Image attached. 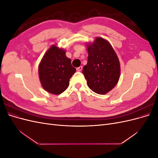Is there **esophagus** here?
<instances>
[{"label": "esophagus", "instance_id": "1", "mask_svg": "<svg viewBox=\"0 0 158 158\" xmlns=\"http://www.w3.org/2000/svg\"><path fill=\"white\" fill-rule=\"evenodd\" d=\"M82 66H79V67H78V68H76V70H77L78 72L82 71Z\"/></svg>", "mask_w": 158, "mask_h": 158}]
</instances>
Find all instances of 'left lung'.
<instances>
[{
  "mask_svg": "<svg viewBox=\"0 0 158 158\" xmlns=\"http://www.w3.org/2000/svg\"><path fill=\"white\" fill-rule=\"evenodd\" d=\"M87 49L88 63L82 73L93 92L106 94L115 86L120 78L117 55L111 44L102 37H96L92 44H88Z\"/></svg>",
  "mask_w": 158,
  "mask_h": 158,
  "instance_id": "obj_1",
  "label": "left lung"
}]
</instances>
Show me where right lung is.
<instances>
[{
	"label": "right lung",
	"mask_w": 158,
	"mask_h": 158,
	"mask_svg": "<svg viewBox=\"0 0 158 158\" xmlns=\"http://www.w3.org/2000/svg\"><path fill=\"white\" fill-rule=\"evenodd\" d=\"M63 49L52 45L40 63V80L42 87L51 94L59 95L69 85L70 78L76 72L71 60L66 57Z\"/></svg>",
	"instance_id": "right-lung-1"
}]
</instances>
